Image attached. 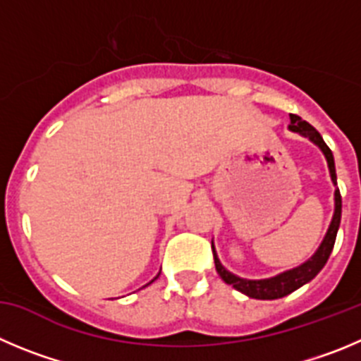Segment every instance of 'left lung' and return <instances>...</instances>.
Wrapping results in <instances>:
<instances>
[{
	"mask_svg": "<svg viewBox=\"0 0 361 361\" xmlns=\"http://www.w3.org/2000/svg\"><path fill=\"white\" fill-rule=\"evenodd\" d=\"M292 131L295 133H301L305 137H308L312 142L317 144L319 147L322 149V153L326 154V160H328L329 165V173H331V180L333 183L336 185V173H335V160H333V153L331 149L328 147V144L322 140L321 133H319L315 128L312 126L310 123L302 121L301 117L295 116V114H290V124H288ZM340 217H342V196H340V190L336 188L335 190V215H333V221L329 224V230L326 233L324 240H322L321 247L317 249V252L310 258L308 262H305L299 267L292 269V271L283 272V274L276 276V278H269V279H242L237 278L235 274L228 272L226 269L222 267L221 262H219L217 255H215V249L212 245V251H214V262H215V269H217L219 276H221L228 285H231L233 288H237L238 292L242 294L249 295L252 299H279L288 295L290 292L298 290L299 287H302L305 283L312 281L315 276L321 272V269L324 267L326 262H328L329 255L333 251V245H335L336 240V233H338V226H340Z\"/></svg>",
	"mask_w": 361,
	"mask_h": 361,
	"instance_id": "1",
	"label": "left lung"
}]
</instances>
